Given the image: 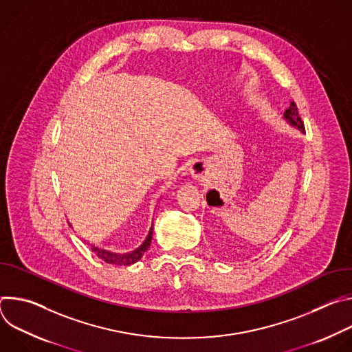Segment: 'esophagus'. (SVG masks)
<instances>
[{
	"mask_svg": "<svg viewBox=\"0 0 352 352\" xmlns=\"http://www.w3.org/2000/svg\"><path fill=\"white\" fill-rule=\"evenodd\" d=\"M189 173L193 179H196L199 182H204L209 177V166L205 160H196V162H193Z\"/></svg>",
	"mask_w": 352,
	"mask_h": 352,
	"instance_id": "obj_1",
	"label": "esophagus"
}]
</instances>
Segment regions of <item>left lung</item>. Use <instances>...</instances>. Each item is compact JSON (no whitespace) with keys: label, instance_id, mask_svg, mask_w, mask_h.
I'll use <instances>...</instances> for the list:
<instances>
[{"label":"left lung","instance_id":"8db88e82","mask_svg":"<svg viewBox=\"0 0 352 352\" xmlns=\"http://www.w3.org/2000/svg\"><path fill=\"white\" fill-rule=\"evenodd\" d=\"M283 118L287 121V124L292 128H296L300 133H305V128H304V122L300 121L299 118V114H298V109H296V104L294 102H291L289 107L284 111V116Z\"/></svg>","mask_w":352,"mask_h":352}]
</instances>
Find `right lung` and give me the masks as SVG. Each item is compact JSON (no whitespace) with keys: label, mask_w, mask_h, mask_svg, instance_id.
Listing matches in <instances>:
<instances>
[{"label":"right lung","mask_w":352,"mask_h":352,"mask_svg":"<svg viewBox=\"0 0 352 352\" xmlns=\"http://www.w3.org/2000/svg\"><path fill=\"white\" fill-rule=\"evenodd\" d=\"M152 236H153V223H152V227H150L148 234L146 235L144 241L136 249L131 250V252H122V254L113 252V250L98 248L94 243H90L89 241H87V245L91 248V250L100 261H103L109 265H114V266H131V265L136 263L138 261H140V258L144 255L146 250L150 248V243H152Z\"/></svg>","instance_id":"add662e5"}]
</instances>
